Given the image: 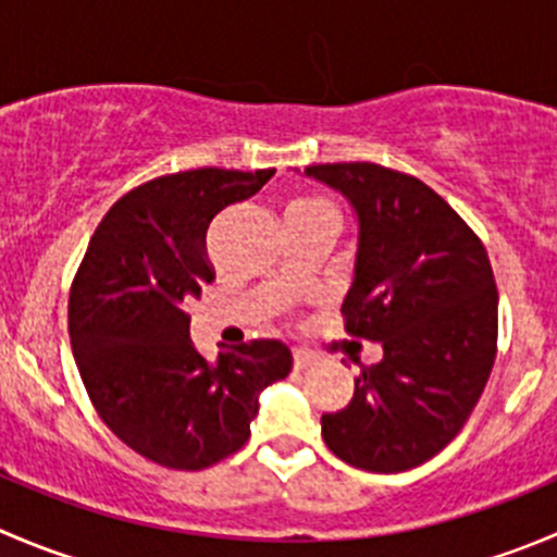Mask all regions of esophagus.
Segmentation results:
<instances>
[{
    "label": "esophagus",
    "instance_id": "obj_1",
    "mask_svg": "<svg viewBox=\"0 0 557 557\" xmlns=\"http://www.w3.org/2000/svg\"><path fill=\"white\" fill-rule=\"evenodd\" d=\"M312 364H315V356L307 354V350H301V348L294 350V367H296V370H307V367H312Z\"/></svg>",
    "mask_w": 557,
    "mask_h": 557
}]
</instances>
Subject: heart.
Returning <instances> with one entry per match:
<instances>
[{"instance_id": "b5f03b06", "label": "heart", "mask_w": 557, "mask_h": 557, "mask_svg": "<svg viewBox=\"0 0 557 557\" xmlns=\"http://www.w3.org/2000/svg\"><path fill=\"white\" fill-rule=\"evenodd\" d=\"M288 214H332V218H339L337 207L332 201L321 196H305L288 209Z\"/></svg>"}]
</instances>
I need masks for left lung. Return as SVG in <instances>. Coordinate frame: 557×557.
I'll list each match as a JSON object with an SVG mask.
<instances>
[{"mask_svg": "<svg viewBox=\"0 0 557 557\" xmlns=\"http://www.w3.org/2000/svg\"><path fill=\"white\" fill-rule=\"evenodd\" d=\"M359 214L345 332L381 343L350 403L321 416L348 466L397 473L451 444L482 397L498 354V288L482 239L416 176L375 163L307 165Z\"/></svg>", "mask_w": 557, "mask_h": 557, "instance_id": "1", "label": "left lung"}]
</instances>
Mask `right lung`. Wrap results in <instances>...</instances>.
Segmentation results:
<instances>
[{
  "mask_svg": "<svg viewBox=\"0 0 557 557\" xmlns=\"http://www.w3.org/2000/svg\"><path fill=\"white\" fill-rule=\"evenodd\" d=\"M272 174L196 169L144 182L108 209L70 285V345L91 405L122 444L171 471H203L239 451L261 388L294 367L277 339L207 361L185 310L214 280L209 223Z\"/></svg>",
  "mask_w": 557,
  "mask_h": 557,
  "instance_id": "right-lung-1",
  "label": "right lung"
}]
</instances>
